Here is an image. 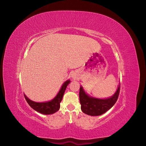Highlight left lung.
<instances>
[{"instance_id":"8db88e82","label":"left lung","mask_w":146,"mask_h":146,"mask_svg":"<svg viewBox=\"0 0 146 146\" xmlns=\"http://www.w3.org/2000/svg\"><path fill=\"white\" fill-rule=\"evenodd\" d=\"M120 91V85L117 91L111 97L107 99H98L88 96L82 86L80 88L79 98L81 104L82 111L88 115L100 116L107 112L115 104Z\"/></svg>"}]
</instances>
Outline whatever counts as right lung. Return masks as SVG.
Instances as JSON below:
<instances>
[{
    "instance_id": "1",
    "label": "right lung",
    "mask_w": 146,
    "mask_h": 146,
    "mask_svg": "<svg viewBox=\"0 0 146 146\" xmlns=\"http://www.w3.org/2000/svg\"><path fill=\"white\" fill-rule=\"evenodd\" d=\"M70 82V80L66 81L63 84L58 93L55 97L54 99H53L50 101L45 102H36L29 99L24 94L25 99L29 105L35 111L43 114H54L59 110L60 108V102L63 99L64 91Z\"/></svg>"
}]
</instances>
